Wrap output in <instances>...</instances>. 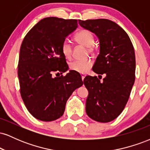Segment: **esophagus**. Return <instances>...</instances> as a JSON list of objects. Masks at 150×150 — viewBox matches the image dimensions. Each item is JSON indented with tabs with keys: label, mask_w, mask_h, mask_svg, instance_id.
Wrapping results in <instances>:
<instances>
[{
	"label": "esophagus",
	"mask_w": 150,
	"mask_h": 150,
	"mask_svg": "<svg viewBox=\"0 0 150 150\" xmlns=\"http://www.w3.org/2000/svg\"><path fill=\"white\" fill-rule=\"evenodd\" d=\"M85 76H86V75H85V74H83V73L81 74V77H82V81L84 80V78H85Z\"/></svg>",
	"instance_id": "1"
}]
</instances>
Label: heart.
I'll use <instances>...</instances> for the list:
<instances>
[{"mask_svg": "<svg viewBox=\"0 0 150 150\" xmlns=\"http://www.w3.org/2000/svg\"><path fill=\"white\" fill-rule=\"evenodd\" d=\"M75 40L81 45L88 48L89 52L94 51L93 45L94 44V37L92 33L88 30H81L75 34ZM61 52L66 59H70L72 56V46L68 41H65L61 47ZM92 65V62L90 60L85 61H75L70 64V70L77 73H84L87 72Z\"/></svg>", "mask_w": 150, "mask_h": 150, "instance_id": "obj_1", "label": "heart"}]
</instances>
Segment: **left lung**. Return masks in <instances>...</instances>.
Listing matches in <instances>:
<instances>
[{"mask_svg": "<svg viewBox=\"0 0 150 150\" xmlns=\"http://www.w3.org/2000/svg\"><path fill=\"white\" fill-rule=\"evenodd\" d=\"M78 22L82 28L98 37L99 54L92 70L106 75L103 81L97 76L84 79V85L89 92L86 113L96 121L108 123L124 109L135 82L133 46L126 32L116 22L106 19L79 20Z\"/></svg>", "mask_w": 150, "mask_h": 150, "instance_id": "left-lung-1", "label": "left lung"}]
</instances>
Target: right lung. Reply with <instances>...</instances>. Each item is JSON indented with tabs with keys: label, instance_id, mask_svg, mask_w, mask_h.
<instances>
[{
	"label": "right lung",
	"instance_id": "1",
	"mask_svg": "<svg viewBox=\"0 0 150 150\" xmlns=\"http://www.w3.org/2000/svg\"><path fill=\"white\" fill-rule=\"evenodd\" d=\"M77 28L76 20L49 17L36 24L22 41L18 73L20 93L29 112L38 120L61 118L68 98L83 85L73 70L65 76L53 75L69 69L61 47Z\"/></svg>",
	"mask_w": 150,
	"mask_h": 150
}]
</instances>
